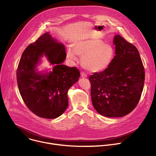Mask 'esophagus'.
I'll return each mask as SVG.
<instances>
[{
    "instance_id": "obj_1",
    "label": "esophagus",
    "mask_w": 156,
    "mask_h": 156,
    "mask_svg": "<svg viewBox=\"0 0 156 156\" xmlns=\"http://www.w3.org/2000/svg\"><path fill=\"white\" fill-rule=\"evenodd\" d=\"M81 75L82 77H84V78H86L87 76V75H86V73H84V72H81Z\"/></svg>"
}]
</instances>
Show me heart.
I'll list each match as a JSON object with an SVG mask.
<instances>
[{"instance_id":"b5f03b06","label":"heart","mask_w":156,"mask_h":156,"mask_svg":"<svg viewBox=\"0 0 156 156\" xmlns=\"http://www.w3.org/2000/svg\"><path fill=\"white\" fill-rule=\"evenodd\" d=\"M76 55L82 58V65L86 70L97 72L107 69L115 56L113 48L98 39H87L76 42L73 49L68 47L67 56L76 61Z\"/></svg>"}]
</instances>
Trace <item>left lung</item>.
<instances>
[{"instance_id":"obj_1","label":"left lung","mask_w":156,"mask_h":156,"mask_svg":"<svg viewBox=\"0 0 156 156\" xmlns=\"http://www.w3.org/2000/svg\"><path fill=\"white\" fill-rule=\"evenodd\" d=\"M116 55L103 72L90 75L92 105L102 116L122 117L136 107L143 89L144 69L137 48L115 35Z\"/></svg>"}]
</instances>
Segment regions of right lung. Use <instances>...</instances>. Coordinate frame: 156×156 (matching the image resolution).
<instances>
[{"instance_id": "right-lung-1", "label": "right lung", "mask_w": 156, "mask_h": 156, "mask_svg": "<svg viewBox=\"0 0 156 156\" xmlns=\"http://www.w3.org/2000/svg\"><path fill=\"white\" fill-rule=\"evenodd\" d=\"M43 54L55 65L46 74L37 73L35 69ZM66 58L64 45L48 33L30 44L22 55L16 71L20 93L27 107L40 118H56L68 107V90L78 80L80 72L76 67L63 65Z\"/></svg>"}]
</instances>
